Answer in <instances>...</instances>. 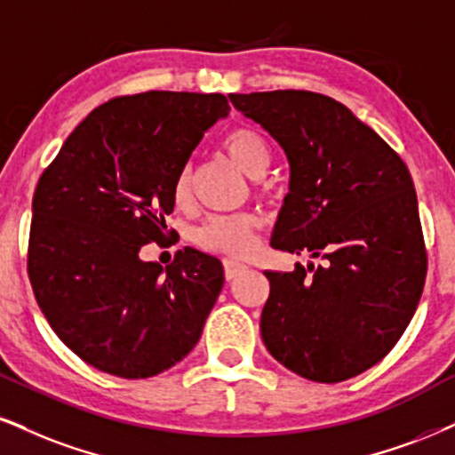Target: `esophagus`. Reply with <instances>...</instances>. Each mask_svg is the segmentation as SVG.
<instances>
[{"label": "esophagus", "mask_w": 455, "mask_h": 455, "mask_svg": "<svg viewBox=\"0 0 455 455\" xmlns=\"http://www.w3.org/2000/svg\"><path fill=\"white\" fill-rule=\"evenodd\" d=\"M223 267H226V278H228V280L238 278L240 274L246 272V266H244V263L234 261V259H226V261H223Z\"/></svg>", "instance_id": "obj_1"}]
</instances>
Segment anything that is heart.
I'll use <instances>...</instances> for the list:
<instances>
[{
    "instance_id": "obj_1",
    "label": "heart",
    "mask_w": 455,
    "mask_h": 455,
    "mask_svg": "<svg viewBox=\"0 0 455 455\" xmlns=\"http://www.w3.org/2000/svg\"><path fill=\"white\" fill-rule=\"evenodd\" d=\"M223 149L236 162L240 171L249 177H261L270 166V148L266 139L253 128H236L223 139ZM177 204H188L192 198V171L185 168L177 177L172 189ZM259 228V219L251 212H234V215L211 217L196 234L202 249L215 251L223 255H244L253 246V234Z\"/></svg>"
}]
</instances>
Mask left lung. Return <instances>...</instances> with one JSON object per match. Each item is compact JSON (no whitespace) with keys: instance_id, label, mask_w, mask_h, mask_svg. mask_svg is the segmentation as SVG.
<instances>
[{"instance_id":"8db88e82","label":"left lung","mask_w":455,"mask_h":455,"mask_svg":"<svg viewBox=\"0 0 455 455\" xmlns=\"http://www.w3.org/2000/svg\"><path fill=\"white\" fill-rule=\"evenodd\" d=\"M289 160L270 244L327 259L266 272L267 352L312 382L367 371L401 339L426 278L418 196L405 162L346 105L307 91L229 94Z\"/></svg>"}]
</instances>
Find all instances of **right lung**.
Listing matches in <instances>:
<instances>
[{
  "label": "right lung",
  "mask_w": 455,
  "mask_h": 455,
  "mask_svg": "<svg viewBox=\"0 0 455 455\" xmlns=\"http://www.w3.org/2000/svg\"><path fill=\"white\" fill-rule=\"evenodd\" d=\"M229 105L223 94L149 91L108 100L60 148L33 194L29 278L44 316L100 371L158 375L198 344L223 287L217 257H139L164 240L177 177Z\"/></svg>",
  "instance_id": "right-lung-1"
}]
</instances>
